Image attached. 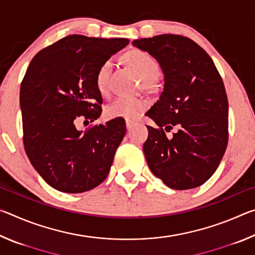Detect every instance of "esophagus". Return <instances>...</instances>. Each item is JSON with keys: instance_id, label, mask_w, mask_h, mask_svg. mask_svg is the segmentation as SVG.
Masks as SVG:
<instances>
[{"instance_id": "obj_1", "label": "esophagus", "mask_w": 255, "mask_h": 255, "mask_svg": "<svg viewBox=\"0 0 255 255\" xmlns=\"http://www.w3.org/2000/svg\"><path fill=\"white\" fill-rule=\"evenodd\" d=\"M133 126H135V122H131V120H126L127 130H131Z\"/></svg>"}]
</instances>
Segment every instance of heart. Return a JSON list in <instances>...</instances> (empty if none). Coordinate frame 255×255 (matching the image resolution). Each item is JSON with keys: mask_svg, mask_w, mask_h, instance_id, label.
<instances>
[{"mask_svg": "<svg viewBox=\"0 0 255 255\" xmlns=\"http://www.w3.org/2000/svg\"><path fill=\"white\" fill-rule=\"evenodd\" d=\"M126 60L136 74L145 81L153 79L157 72V63L153 57L141 50H131L126 55ZM111 68L110 60H106L99 68L97 74V88L102 94L107 92L108 76ZM147 103L141 99L120 97L107 107L106 115L108 118H122L135 120L145 111Z\"/></svg>", "mask_w": 255, "mask_h": 255, "instance_id": "1", "label": "heart"}]
</instances>
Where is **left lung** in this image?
Segmentation results:
<instances>
[{
  "label": "left lung",
  "mask_w": 255,
  "mask_h": 255,
  "mask_svg": "<svg viewBox=\"0 0 255 255\" xmlns=\"http://www.w3.org/2000/svg\"><path fill=\"white\" fill-rule=\"evenodd\" d=\"M131 44L156 59L164 75L158 100L146 112L159 129L147 126L143 150L155 176L174 190L204 184L215 173L228 141V101L213 59L195 41L158 34ZM178 129L172 138L165 130Z\"/></svg>",
  "instance_id": "obj_1"
}]
</instances>
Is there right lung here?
<instances>
[{
    "label": "right lung",
    "mask_w": 255,
    "mask_h": 255,
    "mask_svg": "<svg viewBox=\"0 0 255 255\" xmlns=\"http://www.w3.org/2000/svg\"><path fill=\"white\" fill-rule=\"evenodd\" d=\"M129 44L125 38L71 34L40 50L21 83L23 144L28 157L51 188L66 193L89 191L109 173L126 133L122 118L76 129L77 119L100 117L97 88L100 66Z\"/></svg>",
    "instance_id": "right-lung-1"
}]
</instances>
